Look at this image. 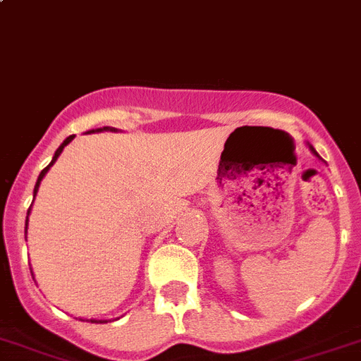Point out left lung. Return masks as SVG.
Listing matches in <instances>:
<instances>
[{
    "instance_id": "obj_1",
    "label": "left lung",
    "mask_w": 361,
    "mask_h": 361,
    "mask_svg": "<svg viewBox=\"0 0 361 361\" xmlns=\"http://www.w3.org/2000/svg\"><path fill=\"white\" fill-rule=\"evenodd\" d=\"M308 147H310V150H312V154H314V156H317V152H316V148H314V147H312V145H308ZM317 157H319V156H317Z\"/></svg>"
}]
</instances>
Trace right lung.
<instances>
[{"label": "right lung", "mask_w": 361, "mask_h": 361, "mask_svg": "<svg viewBox=\"0 0 361 361\" xmlns=\"http://www.w3.org/2000/svg\"><path fill=\"white\" fill-rule=\"evenodd\" d=\"M99 130H115V128H108V126H104V128H99ZM73 137H75V135H69V137L66 139V141H63V143L60 145L59 148H56V152H54V156H53V159H51L49 165L45 166L44 171L40 172V176H38V181H36V185H35V196H36V192H38V187H40V181L44 180V176L47 174V171H49V169H51V165H53V163L56 161V159H59V156H60V154H62L63 147H66V145L71 143V139H73ZM29 211H31V209H29ZM27 214H29V213H27ZM27 220H29V216H27ZM27 220H25V235H27ZM32 279H35V277H32ZM92 323H106V321H104V319H99V321H97V319H92Z\"/></svg>", "instance_id": "right-lung-1"}]
</instances>
